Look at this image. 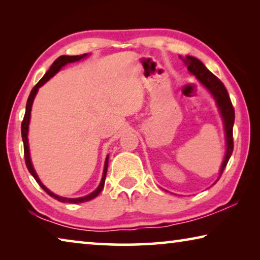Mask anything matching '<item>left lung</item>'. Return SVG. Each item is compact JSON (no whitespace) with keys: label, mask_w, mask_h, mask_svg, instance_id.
Wrapping results in <instances>:
<instances>
[{"label":"left lung","mask_w":260,"mask_h":260,"mask_svg":"<svg viewBox=\"0 0 260 260\" xmlns=\"http://www.w3.org/2000/svg\"><path fill=\"white\" fill-rule=\"evenodd\" d=\"M180 58H181L183 60V63L188 67L189 73L192 74V76L197 79V81H199L201 85L212 95V98L215 101V104H217L218 107L220 116H221L223 128H225L226 153L221 167H220L219 177L217 179L218 181L220 177H221L223 170H225L228 160H230L233 152V148H234V144H233V126H234L235 120L234 108H233L230 95H228L227 89L225 86H223V83L220 81L213 73H211L200 59H197L192 56H186L183 57V58L180 57Z\"/></svg>","instance_id":"1"}]
</instances>
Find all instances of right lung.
Returning <instances> with one entry per match:
<instances>
[{
  "instance_id": "obj_1",
  "label": "right lung",
  "mask_w": 260,
  "mask_h": 260,
  "mask_svg": "<svg viewBox=\"0 0 260 260\" xmlns=\"http://www.w3.org/2000/svg\"><path fill=\"white\" fill-rule=\"evenodd\" d=\"M88 56V54H83V55H78V56H59L58 58H57L52 65L50 67V69L48 70L47 73L45 76L42 77V79L40 81H39L37 85L33 87L32 91H30V94L28 96V100H27V103H26V112H25V116H24V120L21 122V138H23V142H24V153H25V161H26V166H27V169L29 171V173L33 175V178L37 180V182L39 183V186H40L43 190H45L48 195L51 196L52 199H55L57 201L61 202V203H72V204H79V203H83V202H88L90 200L95 199L96 196L99 195V193L102 191V189L104 188V182H105V177H107V172H108V164H109V155L105 158V162H104V170H103V175H102V180H101V182L99 184V187L95 189L93 192L88 193V195L83 196V197H78V199H68V197H63V196H58L54 193L52 191H50L49 189H48L45 184L41 182V180L39 179L37 172H35L34 170V166L32 164V160H30V155H29V144H28V127H29V120H30V111H32V105L34 102V99H35V95L38 94V90L39 88L41 86L45 85V83L49 80L50 78H52L55 76V74L59 71V70L65 67V65L69 64V63H74V61H78V60H81L82 58H86Z\"/></svg>"
}]
</instances>
